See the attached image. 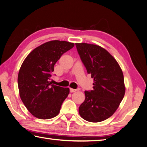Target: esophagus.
<instances>
[{"label": "esophagus", "mask_w": 147, "mask_h": 147, "mask_svg": "<svg viewBox=\"0 0 147 147\" xmlns=\"http://www.w3.org/2000/svg\"><path fill=\"white\" fill-rule=\"evenodd\" d=\"M77 91V89H74L72 88H70V92H76Z\"/></svg>", "instance_id": "34e87169"}]
</instances>
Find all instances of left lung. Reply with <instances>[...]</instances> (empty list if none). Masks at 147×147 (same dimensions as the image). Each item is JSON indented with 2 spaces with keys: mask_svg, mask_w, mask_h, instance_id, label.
<instances>
[{
  "mask_svg": "<svg viewBox=\"0 0 147 147\" xmlns=\"http://www.w3.org/2000/svg\"><path fill=\"white\" fill-rule=\"evenodd\" d=\"M76 45L87 72L94 79L93 89L84 92L86 98L79 107V114L87 121H103L115 113L124 96L123 73L105 49L88 43Z\"/></svg>",
  "mask_w": 147,
  "mask_h": 147,
  "instance_id": "8db88e82",
  "label": "left lung"
}]
</instances>
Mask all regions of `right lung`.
Here are the masks:
<instances>
[{"label": "right lung", "instance_id": "right-lung-1", "mask_svg": "<svg viewBox=\"0 0 147 147\" xmlns=\"http://www.w3.org/2000/svg\"><path fill=\"white\" fill-rule=\"evenodd\" d=\"M74 46V43L64 40L47 42L30 52L21 66L18 76L20 96L35 117L49 119L59 113L70 89L52 84L49 80L56 63Z\"/></svg>", "mask_w": 147, "mask_h": 147}]
</instances>
